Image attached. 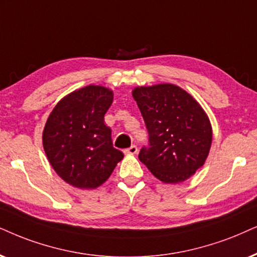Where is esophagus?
Returning a JSON list of instances; mask_svg holds the SVG:
<instances>
[{"label": "esophagus", "mask_w": 257, "mask_h": 257, "mask_svg": "<svg viewBox=\"0 0 257 257\" xmlns=\"http://www.w3.org/2000/svg\"><path fill=\"white\" fill-rule=\"evenodd\" d=\"M124 153H125V154H132V155H134V154H136V153H138V147H136L135 145H133V146H131V147H129V148L124 149Z\"/></svg>", "instance_id": "esophagus-1"}]
</instances>
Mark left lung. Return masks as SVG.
Listing matches in <instances>:
<instances>
[{
    "label": "left lung",
    "instance_id": "obj_1",
    "mask_svg": "<svg viewBox=\"0 0 257 257\" xmlns=\"http://www.w3.org/2000/svg\"><path fill=\"white\" fill-rule=\"evenodd\" d=\"M133 97L149 136L148 146L140 151V161L164 183L188 179L209 155L212 129L205 111L173 84L136 87Z\"/></svg>",
    "mask_w": 257,
    "mask_h": 257
}]
</instances>
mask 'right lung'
<instances>
[{"label":"right lung","mask_w":257,"mask_h":257,"mask_svg":"<svg viewBox=\"0 0 257 257\" xmlns=\"http://www.w3.org/2000/svg\"><path fill=\"white\" fill-rule=\"evenodd\" d=\"M112 98L106 87L89 85L64 97L48 116L45 153L58 175L74 187H98L123 159L104 124Z\"/></svg>","instance_id":"add662e5"}]
</instances>
